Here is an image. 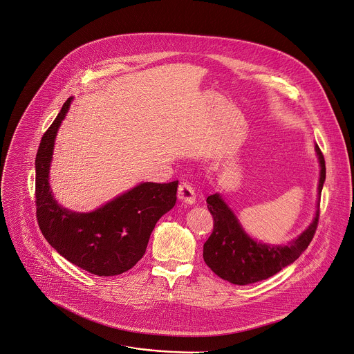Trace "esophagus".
Here are the masks:
<instances>
[{"instance_id": "34e87169", "label": "esophagus", "mask_w": 354, "mask_h": 354, "mask_svg": "<svg viewBox=\"0 0 354 354\" xmlns=\"http://www.w3.org/2000/svg\"><path fill=\"white\" fill-rule=\"evenodd\" d=\"M178 197L182 203L187 204V205H193L196 204V193H194V189L189 185V183H182L179 186V190H178Z\"/></svg>"}]
</instances>
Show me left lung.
I'll return each instance as SVG.
<instances>
[{"label":"left lung","mask_w":354,"mask_h":354,"mask_svg":"<svg viewBox=\"0 0 354 354\" xmlns=\"http://www.w3.org/2000/svg\"><path fill=\"white\" fill-rule=\"evenodd\" d=\"M315 150L320 165L316 213L312 223L287 245H270L253 239L218 193L207 198L214 224L211 236L204 243V261L217 277L239 286L260 282L292 264L309 246L317 228L320 196L326 180L323 153L317 145Z\"/></svg>","instance_id":"obj_1"}]
</instances>
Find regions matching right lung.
I'll return each mask as SVG.
<instances>
[{
    "instance_id": "add662e5",
    "label": "right lung",
    "mask_w": 354,
    "mask_h": 354,
    "mask_svg": "<svg viewBox=\"0 0 354 354\" xmlns=\"http://www.w3.org/2000/svg\"><path fill=\"white\" fill-rule=\"evenodd\" d=\"M70 97L44 134L35 158V205L39 228L73 266L98 277H115L133 268L146 252L160 217L176 203L178 180L145 182L91 212L62 207L49 183L57 131L68 113Z\"/></svg>"
}]
</instances>
